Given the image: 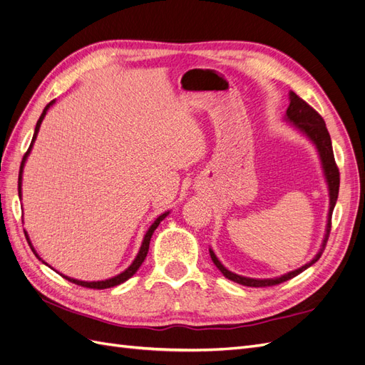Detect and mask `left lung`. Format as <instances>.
I'll list each match as a JSON object with an SVG mask.
<instances>
[{
  "instance_id": "1",
  "label": "left lung",
  "mask_w": 365,
  "mask_h": 365,
  "mask_svg": "<svg viewBox=\"0 0 365 365\" xmlns=\"http://www.w3.org/2000/svg\"><path fill=\"white\" fill-rule=\"evenodd\" d=\"M289 106L286 109V120L291 121L294 125V128H297L300 132L311 140L317 150H318V155L319 160H322V165H323V170H324V176H326V181H327V187H329V197H330V202H329V215H327V225H326V235L323 239V244L319 251L317 252V256L306 263L304 267L298 268L295 271H291L284 275H280V277H275V279H250V277H244V275H239L228 271L222 263H220L216 257V254L213 252V250L210 248V257H212L213 263L216 264V268L222 272L228 280H233L239 284H244V286H250V288H267V286H274V284H280L286 280H289L295 275H298L300 272H303L304 269H307L309 267H312V264L322 257V254L326 248L327 244V239L330 235V227H332V212L335 208L336 200H338V190H339V170L336 168V163H335V157H334V149H332V140H330L329 135V130L326 128V123L323 117L319 115L315 109L307 105L303 98L298 97L295 93H289Z\"/></svg>"
}]
</instances>
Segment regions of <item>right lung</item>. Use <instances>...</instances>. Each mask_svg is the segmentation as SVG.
<instances>
[{"label":"right lung","mask_w":365,"mask_h":365,"mask_svg":"<svg viewBox=\"0 0 365 365\" xmlns=\"http://www.w3.org/2000/svg\"><path fill=\"white\" fill-rule=\"evenodd\" d=\"M53 103H54V101H51L46 108H43V111H42V114H41V117H39V120H38V123H36L35 134H33V138H31V143H30V148H29V150L24 153L23 161H21L19 178H18V193H19V196H21V180H23V169H24L26 160H27L29 153H30V150H31L33 143H35V140H36V135H38V132H39L42 120H43V117H46V114H47V111H48V108H50ZM168 215H169V212H165V213H163L161 216H158V217L155 219V222H153V224L149 227V230L146 231L145 239H143V244H141V247H140V251H138V254H137V257L134 259V262L130 263V267H129L128 269H125L123 272H120L118 275H115V277H111V279H108V280H102V282H82V280H76V279L67 277V275H62V277L67 279L68 282H71V283H74V284H79V286H83V288H91V289H106V288H113V286H117V284H120V283L126 282L128 279H130L132 275H134V274L138 271V268L141 267V263L145 262V259H146V256H148V251H149V244H150V237H152V235H153V231L157 230V227L160 225L161 220H163L165 216H168ZM24 233H26V231H24ZM26 237H27V242H29V245H30L31 251L35 252V256H36L39 260H42V259L38 256V254H36L35 248L31 247V242H30L29 236H26ZM42 263H46V262L42 260ZM46 264H47V263H46Z\"/></svg>","instance_id":"1"}]
</instances>
